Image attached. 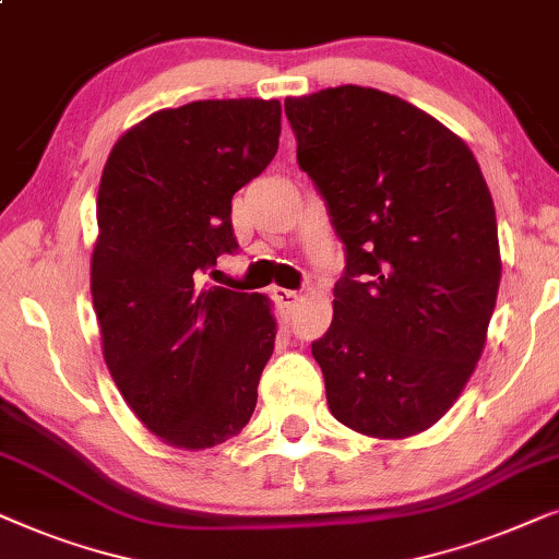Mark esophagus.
Masks as SVG:
<instances>
[{
  "instance_id": "obj_1",
  "label": "esophagus",
  "mask_w": 559,
  "mask_h": 559,
  "mask_svg": "<svg viewBox=\"0 0 559 559\" xmlns=\"http://www.w3.org/2000/svg\"><path fill=\"white\" fill-rule=\"evenodd\" d=\"M273 299L278 301V307H284V309H294V307H299L301 294H299V292H292V288H281V286H275V288H273Z\"/></svg>"
}]
</instances>
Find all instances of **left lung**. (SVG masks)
<instances>
[{
  "label": "left lung",
  "instance_id": "left-lung-1",
  "mask_svg": "<svg viewBox=\"0 0 559 559\" xmlns=\"http://www.w3.org/2000/svg\"><path fill=\"white\" fill-rule=\"evenodd\" d=\"M284 107L347 250L332 324L311 345L326 404L376 440L419 435L486 347L501 284L486 178L455 132L378 88H322Z\"/></svg>",
  "mask_w": 559,
  "mask_h": 559
}]
</instances>
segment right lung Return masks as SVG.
<instances>
[{
  "label": "right lung",
  "mask_w": 559,
  "mask_h": 559,
  "mask_svg": "<svg viewBox=\"0 0 559 559\" xmlns=\"http://www.w3.org/2000/svg\"><path fill=\"white\" fill-rule=\"evenodd\" d=\"M278 99L158 109L111 147L96 197L92 299L109 376L160 442L240 435L275 342L271 299L202 286L233 252V197L278 151Z\"/></svg>",
  "instance_id": "1"
}]
</instances>
